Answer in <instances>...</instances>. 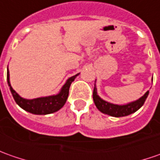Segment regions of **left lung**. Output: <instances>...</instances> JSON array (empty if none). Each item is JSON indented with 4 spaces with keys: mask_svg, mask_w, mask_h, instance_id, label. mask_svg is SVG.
Segmentation results:
<instances>
[{
    "mask_svg": "<svg viewBox=\"0 0 160 160\" xmlns=\"http://www.w3.org/2000/svg\"><path fill=\"white\" fill-rule=\"evenodd\" d=\"M148 95H149V91H147L143 97H142L140 99H138L135 102H130L126 105H118V104H112V103L105 102L97 96V88L95 86L94 91H93V100L97 109L102 113H105L112 117H124V116H128L131 113L135 112L138 109H140L145 102Z\"/></svg>",
    "mask_w": 160,
    "mask_h": 160,
    "instance_id": "1",
    "label": "left lung"
}]
</instances>
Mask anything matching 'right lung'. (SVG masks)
I'll list each match as a JSON object with an SVG mask.
<instances>
[{
  "label": "right lung",
  "mask_w": 160,
  "mask_h": 160,
  "mask_svg": "<svg viewBox=\"0 0 160 160\" xmlns=\"http://www.w3.org/2000/svg\"><path fill=\"white\" fill-rule=\"evenodd\" d=\"M8 69L7 70V80H8V87L11 91V94L14 97L16 102L19 105L20 107L23 108L24 110L29 112L33 114H40V115H45V114H49L55 112H58L61 108L64 105V103L67 100V97L69 95V88L72 82L74 80L76 76L78 74L74 75L71 77L66 81V83L63 85L60 93L57 96H52V97H41V98H36V99H32V100H27L24 99L18 96V93L12 88L9 82V74H8Z\"/></svg>",
  "instance_id": "right-lung-1"
}]
</instances>
